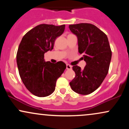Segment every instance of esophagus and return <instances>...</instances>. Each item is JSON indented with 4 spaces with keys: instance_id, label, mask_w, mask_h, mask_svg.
Listing matches in <instances>:
<instances>
[{
    "instance_id": "esophagus-1",
    "label": "esophagus",
    "mask_w": 129,
    "mask_h": 129,
    "mask_svg": "<svg viewBox=\"0 0 129 129\" xmlns=\"http://www.w3.org/2000/svg\"><path fill=\"white\" fill-rule=\"evenodd\" d=\"M66 69H67V70H72V66H70V65L67 64V66H66Z\"/></svg>"
}]
</instances>
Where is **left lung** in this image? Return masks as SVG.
Returning <instances> with one entry per match:
<instances>
[{"label": "left lung", "instance_id": "obj_1", "mask_svg": "<svg viewBox=\"0 0 129 129\" xmlns=\"http://www.w3.org/2000/svg\"><path fill=\"white\" fill-rule=\"evenodd\" d=\"M69 28L78 38V51L86 62L83 70L73 67L76 76L70 85L76 93L86 95L95 91L107 76L112 51L107 35L94 25L78 23Z\"/></svg>", "mask_w": 129, "mask_h": 129}]
</instances>
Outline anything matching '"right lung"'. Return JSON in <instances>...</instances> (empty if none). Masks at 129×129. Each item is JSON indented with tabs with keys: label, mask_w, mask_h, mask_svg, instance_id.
<instances>
[{
	"label": "right lung",
	"mask_w": 129,
	"mask_h": 129,
	"mask_svg": "<svg viewBox=\"0 0 129 129\" xmlns=\"http://www.w3.org/2000/svg\"><path fill=\"white\" fill-rule=\"evenodd\" d=\"M65 26L39 25L26 33L19 44L16 55L19 75L26 88L36 96L51 94L56 81L66 69L62 61L53 63L44 60V53L53 50L54 41L64 31Z\"/></svg>",
	"instance_id": "1"
}]
</instances>
